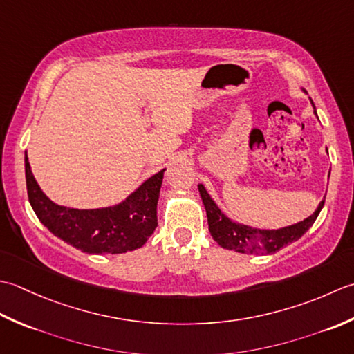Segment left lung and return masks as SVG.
Here are the masks:
<instances>
[{
    "label": "left lung",
    "instance_id": "obj_1",
    "mask_svg": "<svg viewBox=\"0 0 354 354\" xmlns=\"http://www.w3.org/2000/svg\"><path fill=\"white\" fill-rule=\"evenodd\" d=\"M302 91L307 95L304 88H302ZM310 102H312V99H310ZM312 106L315 116L318 118L313 102ZM198 192L206 209L209 232H211L214 240L223 249L235 250L240 252V254H275L277 250L286 248L287 244L299 240L312 227L315 220L318 218L324 201H326V197H324L319 206L316 207V211L310 217L299 223H295L292 226L279 229H259L230 220L226 214L221 212V209L215 203L214 198L209 196L206 187L201 183H198Z\"/></svg>",
    "mask_w": 354,
    "mask_h": 354
}]
</instances>
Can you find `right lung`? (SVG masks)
I'll list each match as a JSON object with an SVG mask.
<instances>
[{
	"instance_id": "add662e5",
	"label": "right lung",
	"mask_w": 354,
	"mask_h": 354,
	"mask_svg": "<svg viewBox=\"0 0 354 354\" xmlns=\"http://www.w3.org/2000/svg\"><path fill=\"white\" fill-rule=\"evenodd\" d=\"M26 183L36 217L55 236L86 254H125L142 248L157 227V201L160 197L163 172L147 178L120 203L76 209L50 200L28 163L26 153Z\"/></svg>"
}]
</instances>
